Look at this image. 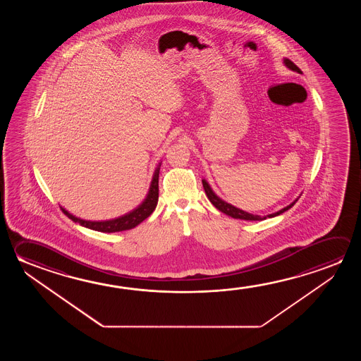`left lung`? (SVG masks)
I'll return each instance as SVG.
<instances>
[{
    "label": "left lung",
    "instance_id": "obj_1",
    "mask_svg": "<svg viewBox=\"0 0 361 361\" xmlns=\"http://www.w3.org/2000/svg\"><path fill=\"white\" fill-rule=\"evenodd\" d=\"M284 64L287 68H290V71H297V73H300L302 74L301 69L298 68V66H295L293 61H290V59H284ZM202 186H204V190H205V194H207V199L210 200V202L213 204L214 207H216L218 210H220L221 213L226 214V215H229L231 218L234 219H242V220H264L267 218H273V216H277L279 214L284 213V212H287L288 209L293 207L295 204V201H293L292 204H290L288 207H283L282 210H279L277 213L269 214V215H267V216H260V215H255V214H249L247 212H244V210H240V209H238V207H233L231 204H228V202H225L224 200H221L220 197L215 195L214 194L213 190L212 188L209 186V183L205 181V180H202Z\"/></svg>",
    "mask_w": 361,
    "mask_h": 361
}]
</instances>
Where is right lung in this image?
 Instances as JSON below:
<instances>
[{
    "mask_svg": "<svg viewBox=\"0 0 361 361\" xmlns=\"http://www.w3.org/2000/svg\"><path fill=\"white\" fill-rule=\"evenodd\" d=\"M159 173H160V166L154 171V178H152L151 186H149L147 197L133 212L126 214V215L121 216V218L106 220V221H88V220H83V219H79L77 216H74V215H71V213L66 212L64 207H60V209L73 221L79 223V224L83 225L85 228L93 229V231H103V233L130 231V229L135 228L140 223H142L145 219H147L151 214L154 213V207H156L157 201H159Z\"/></svg>",
    "mask_w": 361,
    "mask_h": 361,
    "instance_id": "right-lung-1",
    "label": "right lung"
}]
</instances>
